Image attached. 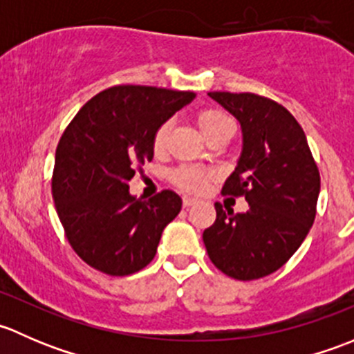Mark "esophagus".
<instances>
[{
  "label": "esophagus",
  "mask_w": 354,
  "mask_h": 354,
  "mask_svg": "<svg viewBox=\"0 0 354 354\" xmlns=\"http://www.w3.org/2000/svg\"><path fill=\"white\" fill-rule=\"evenodd\" d=\"M197 202H198L197 198L188 197V195H185V197H183V207H190V205H194V203H197Z\"/></svg>",
  "instance_id": "34e87169"
}]
</instances>
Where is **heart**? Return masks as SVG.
Masks as SVG:
<instances>
[{
  "instance_id": "1",
  "label": "heart",
  "mask_w": 354,
  "mask_h": 354,
  "mask_svg": "<svg viewBox=\"0 0 354 354\" xmlns=\"http://www.w3.org/2000/svg\"><path fill=\"white\" fill-rule=\"evenodd\" d=\"M195 120H197L198 130L202 131V135L207 138V140H210V138H214L216 135L233 128V121H231V118L219 109L200 111ZM169 130H171V124L167 123V121L160 124V127L156 130L152 145H154V151L157 154L166 149ZM171 180H173V183L176 185L178 188H181V190L195 192V194H198V192L205 190V188L209 187L210 181L214 180V171L203 166H181L171 174Z\"/></svg>"
}]
</instances>
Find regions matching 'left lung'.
<instances>
[{
    "mask_svg": "<svg viewBox=\"0 0 354 354\" xmlns=\"http://www.w3.org/2000/svg\"><path fill=\"white\" fill-rule=\"evenodd\" d=\"M241 124L243 149L223 187L245 197L246 212L216 202V223L203 231L209 259L226 276L253 281L276 272L308 234L320 174L305 131L284 106L262 95L209 92Z\"/></svg>",
    "mask_w": 354,
    "mask_h": 354,
    "instance_id": "8db88e82",
    "label": "left lung"
}]
</instances>
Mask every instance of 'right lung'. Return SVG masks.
<instances>
[{"label": "right lung", "instance_id": "obj_1", "mask_svg": "<svg viewBox=\"0 0 354 354\" xmlns=\"http://www.w3.org/2000/svg\"><path fill=\"white\" fill-rule=\"evenodd\" d=\"M194 92L116 85L91 99L56 147L53 197L71 248L94 269L130 276L152 262L162 230L180 214L171 190L137 198V166L154 157V133Z\"/></svg>", "mask_w": 354, "mask_h": 354}]
</instances>
